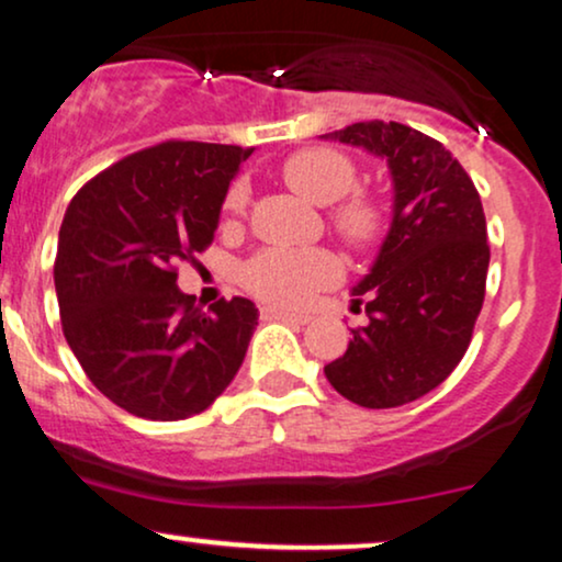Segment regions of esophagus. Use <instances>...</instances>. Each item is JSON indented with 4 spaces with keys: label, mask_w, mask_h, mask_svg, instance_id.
I'll return each mask as SVG.
<instances>
[{
    "label": "esophagus",
    "mask_w": 562,
    "mask_h": 562,
    "mask_svg": "<svg viewBox=\"0 0 562 562\" xmlns=\"http://www.w3.org/2000/svg\"><path fill=\"white\" fill-rule=\"evenodd\" d=\"M260 315L266 317V321H281V323H294V325H307L310 323V315L286 313V310H279V307H262Z\"/></svg>",
    "instance_id": "obj_1"
}]
</instances>
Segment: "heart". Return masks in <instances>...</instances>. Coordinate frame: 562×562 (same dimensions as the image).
<instances>
[{"instance_id": "obj_1", "label": "heart", "mask_w": 562, "mask_h": 562, "mask_svg": "<svg viewBox=\"0 0 562 562\" xmlns=\"http://www.w3.org/2000/svg\"><path fill=\"white\" fill-rule=\"evenodd\" d=\"M283 182L317 205H328V221L346 245L362 249L380 237L385 211L372 192L357 187V166L341 150L310 145L281 164ZM247 205V184L228 187L224 207L237 216ZM344 268L328 249H262L241 270L245 286L279 307H304L315 294L341 281Z\"/></svg>"}]
</instances>
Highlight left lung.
Segmentation results:
<instances>
[{"instance_id": "1", "label": "left lung", "mask_w": 562, "mask_h": 562, "mask_svg": "<svg viewBox=\"0 0 562 562\" xmlns=\"http://www.w3.org/2000/svg\"><path fill=\"white\" fill-rule=\"evenodd\" d=\"M330 137L383 156L396 203L375 266L355 286L370 323L351 330L355 341L325 364V378L351 404L396 408L435 391L472 344L487 286V221L472 177L435 137L380 120Z\"/></svg>"}]
</instances>
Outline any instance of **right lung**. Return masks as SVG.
Instances as JSON below:
<instances>
[{
  "label": "right lung",
  "instance_id": "1",
  "mask_svg": "<svg viewBox=\"0 0 562 562\" xmlns=\"http://www.w3.org/2000/svg\"><path fill=\"white\" fill-rule=\"evenodd\" d=\"M252 148L164 140L88 179L59 228L61 330L86 375L135 417L205 412L237 375L258 325L245 296L203 310L179 262L211 247L221 203Z\"/></svg>",
  "mask_w": 562,
  "mask_h": 562
}]
</instances>
